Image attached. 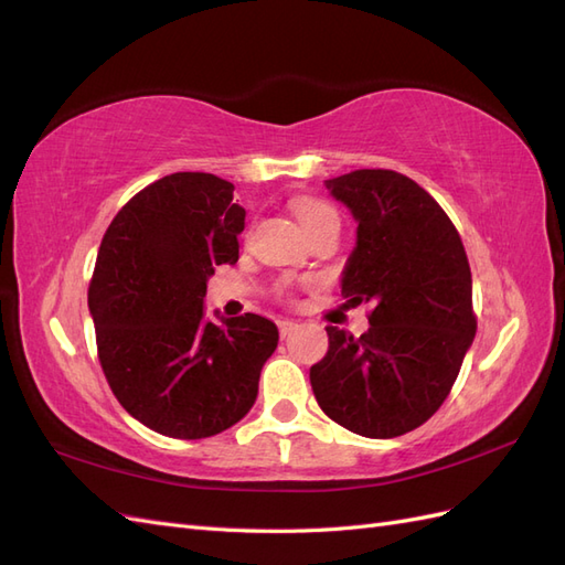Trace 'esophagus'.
<instances>
[{
	"label": "esophagus",
	"instance_id": "1",
	"mask_svg": "<svg viewBox=\"0 0 565 565\" xmlns=\"http://www.w3.org/2000/svg\"><path fill=\"white\" fill-rule=\"evenodd\" d=\"M297 328H299V322H295V320H287V318L278 320V330H280V337H282V339L292 334Z\"/></svg>",
	"mask_w": 565,
	"mask_h": 565
}]
</instances>
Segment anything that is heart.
<instances>
[{
    "label": "heart",
    "instance_id": "heart-1",
    "mask_svg": "<svg viewBox=\"0 0 565 565\" xmlns=\"http://www.w3.org/2000/svg\"><path fill=\"white\" fill-rule=\"evenodd\" d=\"M292 210H295V216H297V221L306 233L313 231L316 226H320L322 221H337L334 210L330 207V204H324L320 200H309V198L297 200L292 204Z\"/></svg>",
    "mask_w": 565,
    "mask_h": 565
}]
</instances>
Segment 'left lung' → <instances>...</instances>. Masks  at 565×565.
I'll return each mask as SVG.
<instances>
[{
  "label": "left lung",
  "mask_w": 565,
  "mask_h": 565,
  "mask_svg": "<svg viewBox=\"0 0 565 565\" xmlns=\"http://www.w3.org/2000/svg\"><path fill=\"white\" fill-rule=\"evenodd\" d=\"M355 221L341 295L370 303V330L324 328L330 349L311 367L322 413L365 438L417 429L448 398L476 337L471 268L440 204L391 169L324 181Z\"/></svg>",
  "instance_id": "8db88e82"
}]
</instances>
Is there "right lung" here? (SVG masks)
Returning <instances> with one entry per match:
<instances>
[{
  "label": "right lung",
  "mask_w": 565,
  "mask_h": 565,
  "mask_svg": "<svg viewBox=\"0 0 565 565\" xmlns=\"http://www.w3.org/2000/svg\"><path fill=\"white\" fill-rule=\"evenodd\" d=\"M214 174H169L108 226L89 285L98 361L127 413L169 438H210L241 422L278 347L276 322L204 313L207 280L237 262L245 210Z\"/></svg>",
  "instance_id": "add662e5"
}]
</instances>
